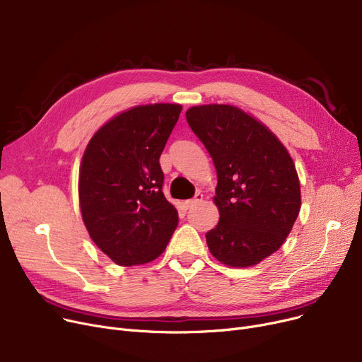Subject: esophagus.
<instances>
[{
    "instance_id": "esophagus-1",
    "label": "esophagus",
    "mask_w": 362,
    "mask_h": 362,
    "mask_svg": "<svg viewBox=\"0 0 362 362\" xmlns=\"http://www.w3.org/2000/svg\"><path fill=\"white\" fill-rule=\"evenodd\" d=\"M202 199H204V195L201 194V192H197L195 194V197L192 198V199H187V201H185V208L186 210H189V208H192V206H195V205H198L199 202H202Z\"/></svg>"
}]
</instances>
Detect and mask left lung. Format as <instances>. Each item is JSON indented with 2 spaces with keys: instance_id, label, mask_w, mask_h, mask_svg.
Returning <instances> with one entry per match:
<instances>
[{
  "instance_id": "obj_1",
  "label": "left lung",
  "mask_w": 362,
  "mask_h": 362,
  "mask_svg": "<svg viewBox=\"0 0 362 362\" xmlns=\"http://www.w3.org/2000/svg\"><path fill=\"white\" fill-rule=\"evenodd\" d=\"M186 120L217 170L220 220L205 239L230 267H250L276 252L300 210V186L288 149L274 133L238 107L208 104Z\"/></svg>"
}]
</instances>
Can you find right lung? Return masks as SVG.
<instances>
[{"label":"right lung","instance_id":"1","mask_svg":"<svg viewBox=\"0 0 362 362\" xmlns=\"http://www.w3.org/2000/svg\"><path fill=\"white\" fill-rule=\"evenodd\" d=\"M182 105L149 104L120 112L89 141L79 171V202L90 239L130 267L163 254L179 216L164 194L161 152Z\"/></svg>","mask_w":362,"mask_h":362}]
</instances>
